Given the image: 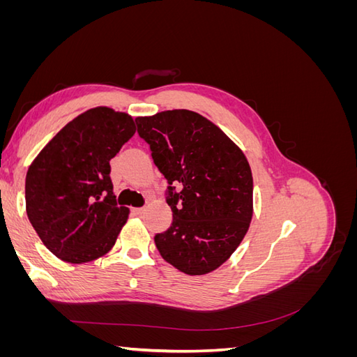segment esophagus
<instances>
[{"label":"esophagus","mask_w":357,"mask_h":357,"mask_svg":"<svg viewBox=\"0 0 357 357\" xmlns=\"http://www.w3.org/2000/svg\"><path fill=\"white\" fill-rule=\"evenodd\" d=\"M144 210H146L144 207H139V208H132V213H134V214H143V213H144Z\"/></svg>","instance_id":"obj_1"}]
</instances>
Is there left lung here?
Here are the masks:
<instances>
[{"mask_svg": "<svg viewBox=\"0 0 357 357\" xmlns=\"http://www.w3.org/2000/svg\"><path fill=\"white\" fill-rule=\"evenodd\" d=\"M137 129L168 180L172 225L155 236L160 256L188 275L223 265L253 218V177L243 150L190 110L137 117ZM177 185L180 192H174Z\"/></svg>", "mask_w": 357, "mask_h": 357, "instance_id": "1", "label": "left lung"}]
</instances>
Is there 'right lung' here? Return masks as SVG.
<instances>
[{"label": "right lung", "instance_id": "right-lung-1", "mask_svg": "<svg viewBox=\"0 0 357 357\" xmlns=\"http://www.w3.org/2000/svg\"><path fill=\"white\" fill-rule=\"evenodd\" d=\"M134 119L95 107L63 126L28 168V219L49 250L68 264L109 253L128 220L117 207L110 159L135 134Z\"/></svg>", "mask_w": 357, "mask_h": 357}]
</instances>
